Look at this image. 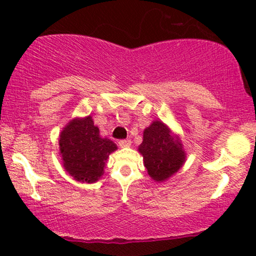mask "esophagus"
Masks as SVG:
<instances>
[{
  "label": "esophagus",
  "mask_w": 256,
  "mask_h": 256,
  "mask_svg": "<svg viewBox=\"0 0 256 256\" xmlns=\"http://www.w3.org/2000/svg\"><path fill=\"white\" fill-rule=\"evenodd\" d=\"M118 146H120L121 148H128V146H132V141L130 140H120V141H118Z\"/></svg>",
  "instance_id": "obj_1"
}]
</instances>
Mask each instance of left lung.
Masks as SVG:
<instances>
[{
  "instance_id": "1",
  "label": "left lung",
  "mask_w": 256,
  "mask_h": 256,
  "mask_svg": "<svg viewBox=\"0 0 256 256\" xmlns=\"http://www.w3.org/2000/svg\"><path fill=\"white\" fill-rule=\"evenodd\" d=\"M138 152L148 174L156 182H164L176 174L186 157L180 136L162 121H154L144 129Z\"/></svg>"
}]
</instances>
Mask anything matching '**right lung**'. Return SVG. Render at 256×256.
<instances>
[{
  "label": "right lung",
  "instance_id": "right-lung-1",
  "mask_svg": "<svg viewBox=\"0 0 256 256\" xmlns=\"http://www.w3.org/2000/svg\"><path fill=\"white\" fill-rule=\"evenodd\" d=\"M59 149L65 170L78 182L94 183L102 176L108 156L118 149L101 138L90 115L73 118L60 132Z\"/></svg>",
  "mask_w": 256,
  "mask_h": 256
}]
</instances>
